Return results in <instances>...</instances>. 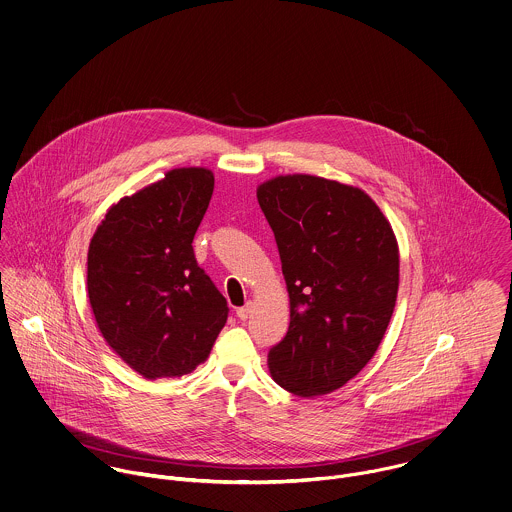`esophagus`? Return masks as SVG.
<instances>
[{"label": "esophagus", "instance_id": "obj_1", "mask_svg": "<svg viewBox=\"0 0 512 512\" xmlns=\"http://www.w3.org/2000/svg\"><path fill=\"white\" fill-rule=\"evenodd\" d=\"M251 312H253V303H247L245 307L237 308V316H239L241 320H247V318L251 316Z\"/></svg>", "mask_w": 512, "mask_h": 512}]
</instances>
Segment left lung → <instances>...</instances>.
I'll return each mask as SVG.
<instances>
[{
    "label": "left lung",
    "instance_id": "left-lung-1",
    "mask_svg": "<svg viewBox=\"0 0 512 512\" xmlns=\"http://www.w3.org/2000/svg\"><path fill=\"white\" fill-rule=\"evenodd\" d=\"M289 291L287 336L269 350L273 380L314 398L352 380L376 354L396 307L394 229L360 188L308 174L257 188Z\"/></svg>",
    "mask_w": 512,
    "mask_h": 512
}]
</instances>
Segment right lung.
<instances>
[{
  "label": "right lung",
  "mask_w": 512,
  "mask_h": 512,
  "mask_svg": "<svg viewBox=\"0 0 512 512\" xmlns=\"http://www.w3.org/2000/svg\"><path fill=\"white\" fill-rule=\"evenodd\" d=\"M213 172L176 168L108 207L87 257V291L106 344L146 380L205 362L227 301L198 265L194 235Z\"/></svg>",
  "instance_id": "obj_1"
}]
</instances>
